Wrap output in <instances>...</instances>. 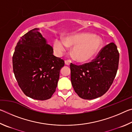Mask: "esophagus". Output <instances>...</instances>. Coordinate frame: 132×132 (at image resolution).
<instances>
[{
  "mask_svg": "<svg viewBox=\"0 0 132 132\" xmlns=\"http://www.w3.org/2000/svg\"><path fill=\"white\" fill-rule=\"evenodd\" d=\"M64 63H65V64H66V65H69L71 63V61L70 60H66L64 61Z\"/></svg>",
  "mask_w": 132,
  "mask_h": 132,
  "instance_id": "34e87169",
  "label": "esophagus"
}]
</instances>
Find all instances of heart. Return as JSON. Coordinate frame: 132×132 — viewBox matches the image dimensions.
<instances>
[{"label":"heart","instance_id":"heart-1","mask_svg":"<svg viewBox=\"0 0 132 132\" xmlns=\"http://www.w3.org/2000/svg\"><path fill=\"white\" fill-rule=\"evenodd\" d=\"M73 46L71 50L77 61H88L94 56L102 46L101 39L93 34L88 32L75 33L68 35L64 41L55 38L53 46L56 55L61 56L68 48Z\"/></svg>","mask_w":132,"mask_h":132}]
</instances>
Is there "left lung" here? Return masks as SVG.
<instances>
[{"mask_svg": "<svg viewBox=\"0 0 132 132\" xmlns=\"http://www.w3.org/2000/svg\"><path fill=\"white\" fill-rule=\"evenodd\" d=\"M119 53L113 42L102 48L92 61L81 65L70 64L71 82L80 98L101 97L110 88L117 75Z\"/></svg>", "mask_w": 132, "mask_h": 132, "instance_id": "obj_1", "label": "left lung"}]
</instances>
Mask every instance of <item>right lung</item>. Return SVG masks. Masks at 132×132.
<instances>
[{
    "label": "right lung",
    "mask_w": 132,
    "mask_h": 132,
    "mask_svg": "<svg viewBox=\"0 0 132 132\" xmlns=\"http://www.w3.org/2000/svg\"><path fill=\"white\" fill-rule=\"evenodd\" d=\"M53 53L39 28L28 31L17 42L13 55V72L26 95L44 101L55 92L64 62Z\"/></svg>",
    "instance_id": "add662e5"
}]
</instances>
